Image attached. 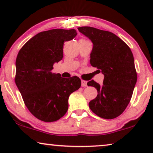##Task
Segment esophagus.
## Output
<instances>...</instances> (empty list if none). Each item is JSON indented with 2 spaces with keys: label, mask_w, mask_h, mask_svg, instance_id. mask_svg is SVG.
<instances>
[{
  "label": "esophagus",
  "mask_w": 153,
  "mask_h": 153,
  "mask_svg": "<svg viewBox=\"0 0 153 153\" xmlns=\"http://www.w3.org/2000/svg\"><path fill=\"white\" fill-rule=\"evenodd\" d=\"M81 86L82 87L87 86V81L84 80H81Z\"/></svg>",
  "instance_id": "esophagus-1"
}]
</instances>
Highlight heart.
Here are the masks:
<instances>
[{
  "instance_id": "1",
  "label": "heart",
  "mask_w": 153,
  "mask_h": 153,
  "mask_svg": "<svg viewBox=\"0 0 153 153\" xmlns=\"http://www.w3.org/2000/svg\"><path fill=\"white\" fill-rule=\"evenodd\" d=\"M80 40H85V39H80Z\"/></svg>"
}]
</instances>
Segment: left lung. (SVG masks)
Wrapping results in <instances>:
<instances>
[{"mask_svg": "<svg viewBox=\"0 0 153 153\" xmlns=\"http://www.w3.org/2000/svg\"><path fill=\"white\" fill-rule=\"evenodd\" d=\"M78 30L93 43L91 65L104 75L102 85L94 80L87 83L97 88L98 93L89 102V107L100 118H116L129 104L137 81L132 52L124 41L109 31L90 26Z\"/></svg>", "mask_w": 153, "mask_h": 153, "instance_id": "8db88e82", "label": "left lung"}]
</instances>
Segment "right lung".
<instances>
[{"label": "right lung", "instance_id": "obj_1", "mask_svg": "<svg viewBox=\"0 0 153 153\" xmlns=\"http://www.w3.org/2000/svg\"><path fill=\"white\" fill-rule=\"evenodd\" d=\"M76 35L74 29L43 31L29 39L18 53L16 85L29 111L44 122L61 118L68 111L70 94L81 87L78 76L62 78L52 72L54 62L63 57L64 42Z\"/></svg>", "mask_w": 153, "mask_h": 153}]
</instances>
